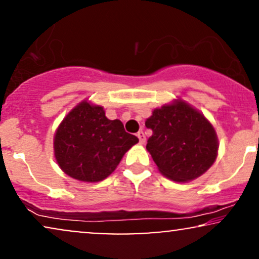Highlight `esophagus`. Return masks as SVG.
Instances as JSON below:
<instances>
[{
    "instance_id": "1",
    "label": "esophagus",
    "mask_w": 259,
    "mask_h": 259,
    "mask_svg": "<svg viewBox=\"0 0 259 259\" xmlns=\"http://www.w3.org/2000/svg\"><path fill=\"white\" fill-rule=\"evenodd\" d=\"M137 137H138V138H139V143H140V144L144 145L145 142H146V138H145L144 133H143V131H140V132H138V135H137Z\"/></svg>"
}]
</instances>
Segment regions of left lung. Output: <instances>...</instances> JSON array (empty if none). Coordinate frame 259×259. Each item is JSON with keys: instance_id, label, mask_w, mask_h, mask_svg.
I'll use <instances>...</instances> for the list:
<instances>
[{"instance_id": "obj_1", "label": "left lung", "mask_w": 259, "mask_h": 259, "mask_svg": "<svg viewBox=\"0 0 259 259\" xmlns=\"http://www.w3.org/2000/svg\"><path fill=\"white\" fill-rule=\"evenodd\" d=\"M145 126L152 130L146 150L161 174L170 180H194L218 157L215 128L200 111L183 100L156 108Z\"/></svg>"}]
</instances>
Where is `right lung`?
I'll use <instances>...</instances> for the list:
<instances>
[{"mask_svg": "<svg viewBox=\"0 0 259 259\" xmlns=\"http://www.w3.org/2000/svg\"><path fill=\"white\" fill-rule=\"evenodd\" d=\"M138 142L124 131L120 120L108 119L103 107L82 101L57 127L54 154L67 175L84 183H98L113 173Z\"/></svg>", "mask_w": 259, "mask_h": 259, "instance_id": "add662e5", "label": "right lung"}]
</instances>
